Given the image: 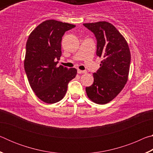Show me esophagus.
Here are the masks:
<instances>
[{"mask_svg":"<svg viewBox=\"0 0 153 153\" xmlns=\"http://www.w3.org/2000/svg\"><path fill=\"white\" fill-rule=\"evenodd\" d=\"M86 71H82V70H79V69H77V74H86Z\"/></svg>","mask_w":153,"mask_h":153,"instance_id":"1","label":"esophagus"}]
</instances>
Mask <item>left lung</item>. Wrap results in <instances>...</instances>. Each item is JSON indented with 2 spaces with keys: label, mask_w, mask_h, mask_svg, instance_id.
Instances as JSON below:
<instances>
[{
  "label": "left lung",
  "mask_w": 153,
  "mask_h": 153,
  "mask_svg": "<svg viewBox=\"0 0 153 153\" xmlns=\"http://www.w3.org/2000/svg\"><path fill=\"white\" fill-rule=\"evenodd\" d=\"M83 25L94 34L97 55L102 59L100 67L93 74L94 82L86 91L93 102L104 105L117 97L128 81L130 51L125 38L110 23Z\"/></svg>",
  "instance_id": "obj_1"
}]
</instances>
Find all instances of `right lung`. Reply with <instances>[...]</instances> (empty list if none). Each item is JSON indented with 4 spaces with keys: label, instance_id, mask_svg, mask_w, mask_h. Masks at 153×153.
Masks as SVG:
<instances>
[{
    "label": "right lung",
    "instance_id": "1",
    "mask_svg": "<svg viewBox=\"0 0 153 153\" xmlns=\"http://www.w3.org/2000/svg\"><path fill=\"white\" fill-rule=\"evenodd\" d=\"M76 25L56 20H46L30 33L25 47L24 68L36 95L48 104L57 102L65 95L69 82L77 70L60 65L62 37Z\"/></svg>",
    "mask_w": 153,
    "mask_h": 153
}]
</instances>
